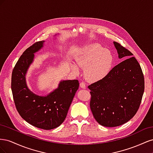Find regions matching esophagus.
Returning a JSON list of instances; mask_svg holds the SVG:
<instances>
[{
  "label": "esophagus",
  "mask_w": 153,
  "mask_h": 153,
  "mask_svg": "<svg viewBox=\"0 0 153 153\" xmlns=\"http://www.w3.org/2000/svg\"><path fill=\"white\" fill-rule=\"evenodd\" d=\"M80 87L82 88V89H85L86 88V85L84 82H80Z\"/></svg>",
  "instance_id": "1"
}]
</instances>
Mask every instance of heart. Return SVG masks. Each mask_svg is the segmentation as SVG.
<instances>
[{
  "label": "heart",
  "instance_id": "1",
  "mask_svg": "<svg viewBox=\"0 0 153 153\" xmlns=\"http://www.w3.org/2000/svg\"><path fill=\"white\" fill-rule=\"evenodd\" d=\"M75 62L70 64V68L76 74L80 73L78 66L84 69L87 79L92 82L101 80L112 70L114 56L110 50L100 44L92 43L83 47L76 55Z\"/></svg>",
  "mask_w": 153,
  "mask_h": 153
}]
</instances>
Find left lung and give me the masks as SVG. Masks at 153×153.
Here are the masks:
<instances>
[{"label": "left lung", "mask_w": 153, "mask_h": 153, "mask_svg": "<svg viewBox=\"0 0 153 153\" xmlns=\"http://www.w3.org/2000/svg\"><path fill=\"white\" fill-rule=\"evenodd\" d=\"M119 59H125L101 80L89 85L90 108L101 126L115 127L127 123L137 113L144 91L142 69L133 54L114 41Z\"/></svg>", "instance_id": "8db88e82"}]
</instances>
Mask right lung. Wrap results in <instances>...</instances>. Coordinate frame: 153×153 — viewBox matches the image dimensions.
Masks as SVG:
<instances>
[{
	"label": "right lung",
	"mask_w": 153,
	"mask_h": 153,
	"mask_svg": "<svg viewBox=\"0 0 153 153\" xmlns=\"http://www.w3.org/2000/svg\"><path fill=\"white\" fill-rule=\"evenodd\" d=\"M55 34L53 39L56 40ZM45 41L34 43L23 53L14 68L11 76V90L17 111L26 122L43 129L59 126L68 112L79 87L77 80H61L57 88L47 95H39L27 85L26 75L34 62V54L44 47Z\"/></svg>",
	"instance_id": "1"
}]
</instances>
